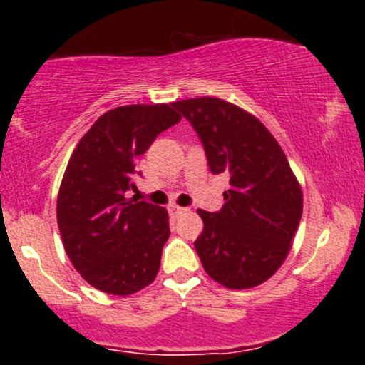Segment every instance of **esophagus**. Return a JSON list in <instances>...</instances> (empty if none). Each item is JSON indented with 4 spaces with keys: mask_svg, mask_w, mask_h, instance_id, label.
<instances>
[{
    "mask_svg": "<svg viewBox=\"0 0 365 365\" xmlns=\"http://www.w3.org/2000/svg\"><path fill=\"white\" fill-rule=\"evenodd\" d=\"M170 215L171 216H178V215H182V212H185L187 211V207H180V206H170Z\"/></svg>",
    "mask_w": 365,
    "mask_h": 365,
    "instance_id": "34e87169",
    "label": "esophagus"
}]
</instances>
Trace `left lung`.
I'll use <instances>...</instances> for the list:
<instances>
[{
	"label": "left lung",
	"mask_w": 365,
	"mask_h": 365,
	"mask_svg": "<svg viewBox=\"0 0 365 365\" xmlns=\"http://www.w3.org/2000/svg\"><path fill=\"white\" fill-rule=\"evenodd\" d=\"M202 142L209 170L230 188L217 212L199 209L204 230L194 242L206 273L232 290L257 287L279 269L302 217V188L271 132L235 104L217 98L173 103Z\"/></svg>",
	"instance_id": "1"
}]
</instances>
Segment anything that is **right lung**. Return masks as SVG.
Here are the masks:
<instances>
[{
    "instance_id": "right-lung-1",
    "label": "right lung",
    "mask_w": 365,
    "mask_h": 365,
    "mask_svg": "<svg viewBox=\"0 0 365 365\" xmlns=\"http://www.w3.org/2000/svg\"><path fill=\"white\" fill-rule=\"evenodd\" d=\"M171 104H130L104 113L70 156L58 192L63 247L87 283L132 295L154 282L170 237L168 212L135 199V161L182 116Z\"/></svg>"
}]
</instances>
